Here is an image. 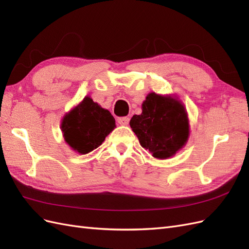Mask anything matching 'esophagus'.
Masks as SVG:
<instances>
[{"label": "esophagus", "mask_w": 249, "mask_h": 249, "mask_svg": "<svg viewBox=\"0 0 249 249\" xmlns=\"http://www.w3.org/2000/svg\"><path fill=\"white\" fill-rule=\"evenodd\" d=\"M130 122V118L126 117V116H124V117H118L117 118V123L119 124H123V125H126L127 124H129Z\"/></svg>", "instance_id": "obj_1"}]
</instances>
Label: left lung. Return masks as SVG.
<instances>
[{"mask_svg": "<svg viewBox=\"0 0 249 249\" xmlns=\"http://www.w3.org/2000/svg\"><path fill=\"white\" fill-rule=\"evenodd\" d=\"M142 147L158 159H167L182 148L189 136L187 112L170 96L149 93L142 104V113L130 122Z\"/></svg>", "mask_w": 249, "mask_h": 249, "instance_id": "8db88e82", "label": "left lung"}]
</instances>
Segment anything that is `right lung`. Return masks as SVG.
Instances as JSON below:
<instances>
[{"instance_id": "add662e5", "label": "right lung", "mask_w": 249, "mask_h": 249, "mask_svg": "<svg viewBox=\"0 0 249 249\" xmlns=\"http://www.w3.org/2000/svg\"><path fill=\"white\" fill-rule=\"evenodd\" d=\"M114 126L115 119L111 113L90 97H85L65 115L61 127L69 145L85 155L99 147Z\"/></svg>"}]
</instances>
